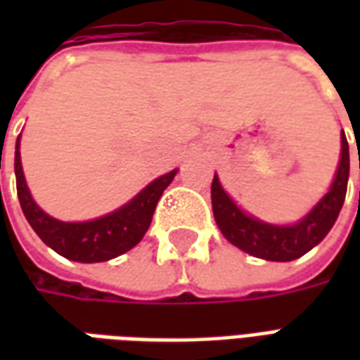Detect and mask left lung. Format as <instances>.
I'll return each mask as SVG.
<instances>
[{
  "label": "left lung",
  "instance_id": "8db88e82",
  "mask_svg": "<svg viewBox=\"0 0 360 360\" xmlns=\"http://www.w3.org/2000/svg\"><path fill=\"white\" fill-rule=\"evenodd\" d=\"M347 181L349 144L345 133L341 131V158L332 185L328 193L312 206V210L299 221L289 226H278L255 218L252 214L243 210L241 206H237L233 198L227 195L218 175H214L212 181V210L219 231L237 249L262 260L289 262L307 255L330 233L345 200Z\"/></svg>",
  "mask_w": 360,
  "mask_h": 360
}]
</instances>
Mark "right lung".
Returning <instances> with one entry per match:
<instances>
[{
	"mask_svg": "<svg viewBox=\"0 0 360 360\" xmlns=\"http://www.w3.org/2000/svg\"><path fill=\"white\" fill-rule=\"evenodd\" d=\"M20 134L15 144V177H17V195L25 218L36 235L50 249L73 262L92 264L105 262L136 247L144 233L148 231L150 221L156 210V204L164 191L169 187L177 169H172L158 177L141 193L133 196L117 210L110 212L89 221H61L51 218L34 202L30 188L22 173L20 164Z\"/></svg>",
	"mask_w": 360,
	"mask_h": 360,
	"instance_id": "add662e5",
	"label": "right lung"
}]
</instances>
